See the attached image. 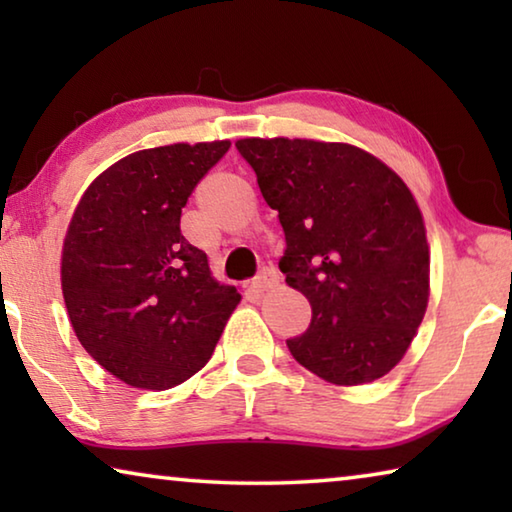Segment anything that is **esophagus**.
<instances>
[{
    "instance_id": "esophagus-1",
    "label": "esophagus",
    "mask_w": 512,
    "mask_h": 512,
    "mask_svg": "<svg viewBox=\"0 0 512 512\" xmlns=\"http://www.w3.org/2000/svg\"><path fill=\"white\" fill-rule=\"evenodd\" d=\"M277 284H280V275H277V271H273V268H264V271L255 277L253 284H250V289H253L257 296H262L264 291L275 289Z\"/></svg>"
}]
</instances>
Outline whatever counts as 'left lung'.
Here are the masks:
<instances>
[{
  "mask_svg": "<svg viewBox=\"0 0 512 512\" xmlns=\"http://www.w3.org/2000/svg\"><path fill=\"white\" fill-rule=\"evenodd\" d=\"M235 144L287 237L280 271L311 305L309 329L287 341L293 359L336 386L384 377L429 305L427 228L411 189L354 144Z\"/></svg>",
  "mask_w": 512,
  "mask_h": 512,
  "instance_id": "1",
  "label": "left lung"
}]
</instances>
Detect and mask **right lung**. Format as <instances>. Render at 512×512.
Instances as JSON below:
<instances>
[{"instance_id": "right-lung-1", "label": "right lung", "mask_w": 512, "mask_h": 512, "mask_svg": "<svg viewBox=\"0 0 512 512\" xmlns=\"http://www.w3.org/2000/svg\"><path fill=\"white\" fill-rule=\"evenodd\" d=\"M230 140L135 151L85 189L67 225L60 287L90 357L119 381L167 391L196 375L241 293L180 235L189 194Z\"/></svg>"}]
</instances>
